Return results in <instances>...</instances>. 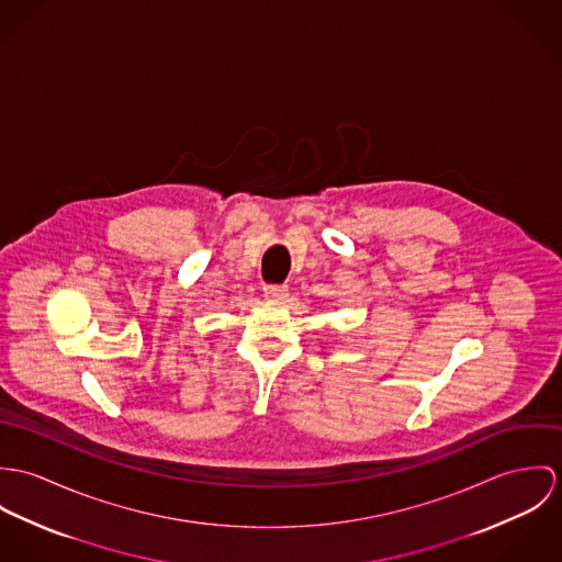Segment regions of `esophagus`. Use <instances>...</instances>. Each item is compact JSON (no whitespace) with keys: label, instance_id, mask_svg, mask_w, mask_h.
I'll return each instance as SVG.
<instances>
[{"label":"esophagus","instance_id":"34e87169","mask_svg":"<svg viewBox=\"0 0 562 562\" xmlns=\"http://www.w3.org/2000/svg\"><path fill=\"white\" fill-rule=\"evenodd\" d=\"M262 293H265V297L269 302H284L289 297V286H284V284H267L262 289Z\"/></svg>","mask_w":562,"mask_h":562}]
</instances>
